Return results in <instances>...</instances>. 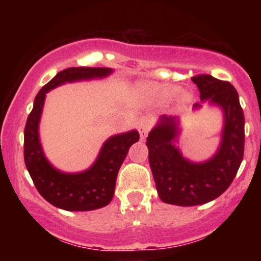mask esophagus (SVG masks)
<instances>
[{"instance_id":"1","label":"esophagus","mask_w":261,"mask_h":261,"mask_svg":"<svg viewBox=\"0 0 261 261\" xmlns=\"http://www.w3.org/2000/svg\"><path fill=\"white\" fill-rule=\"evenodd\" d=\"M152 124H153V119H152L151 116H145V118L140 121L139 131L141 135V139L145 140L146 137H147V134H148L149 128H151V126H152Z\"/></svg>"}]
</instances>
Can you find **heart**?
Listing matches in <instances>:
<instances>
[{
  "label": "heart",
  "instance_id": "heart-1",
  "mask_svg": "<svg viewBox=\"0 0 261 261\" xmlns=\"http://www.w3.org/2000/svg\"><path fill=\"white\" fill-rule=\"evenodd\" d=\"M179 93V88L176 86L173 85H161L154 88V94L158 99L162 101H170L173 100L174 98L178 95ZM181 101H185L189 99L187 93H182L180 95Z\"/></svg>",
  "mask_w": 261,
  "mask_h": 261
}]
</instances>
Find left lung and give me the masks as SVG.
Listing matches in <instances>:
<instances>
[{"instance_id": "left-lung-1", "label": "left lung", "mask_w": 261, "mask_h": 261, "mask_svg": "<svg viewBox=\"0 0 261 261\" xmlns=\"http://www.w3.org/2000/svg\"><path fill=\"white\" fill-rule=\"evenodd\" d=\"M201 103L217 107L223 124L217 151L202 162H194L181 153L179 136L180 119L161 115L147 137L148 161L163 202L176 206H196L212 201L228 189L243 161L244 115L238 93L229 82L208 74L193 77ZM194 104V110L201 109Z\"/></svg>"}]
</instances>
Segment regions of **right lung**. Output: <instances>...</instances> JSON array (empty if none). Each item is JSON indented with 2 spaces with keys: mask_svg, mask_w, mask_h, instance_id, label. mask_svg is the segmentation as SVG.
Returning a JSON list of instances; mask_svg holds the SVG:
<instances>
[{
  "mask_svg": "<svg viewBox=\"0 0 261 261\" xmlns=\"http://www.w3.org/2000/svg\"><path fill=\"white\" fill-rule=\"evenodd\" d=\"M109 67H70L61 71L39 91L24 128V162L39 194L66 211H92L112 201L115 181L128 148L140 139L139 131L113 135L101 146L94 163L77 173L62 172L44 153L39 124L46 93L65 83L101 80L113 73Z\"/></svg>",
  "mask_w": 261,
  "mask_h": 261,
  "instance_id": "1",
  "label": "right lung"
}]
</instances>
